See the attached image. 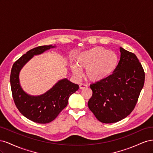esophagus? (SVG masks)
Returning a JSON list of instances; mask_svg holds the SVG:
<instances>
[{"label":"esophagus","mask_w":153,"mask_h":153,"mask_svg":"<svg viewBox=\"0 0 153 153\" xmlns=\"http://www.w3.org/2000/svg\"><path fill=\"white\" fill-rule=\"evenodd\" d=\"M79 87H80V89H85V88H87V85L85 84H84V83H82V84H80L79 85Z\"/></svg>","instance_id":"esophagus-1"}]
</instances>
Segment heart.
I'll list each match as a JSON object with an SVG mask.
<instances>
[{
    "label": "heart",
    "mask_w": 153,
    "mask_h": 153,
    "mask_svg": "<svg viewBox=\"0 0 153 153\" xmlns=\"http://www.w3.org/2000/svg\"><path fill=\"white\" fill-rule=\"evenodd\" d=\"M77 64L71 68L77 76L82 75V69H86V75L93 82L103 80L109 76L116 68L119 58L116 53L105 48L96 47L83 52L76 57Z\"/></svg>",
    "instance_id": "b5f03b06"
}]
</instances>
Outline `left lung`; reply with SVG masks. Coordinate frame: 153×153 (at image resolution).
<instances>
[{"label": "left lung", "instance_id": "obj_1", "mask_svg": "<svg viewBox=\"0 0 153 153\" xmlns=\"http://www.w3.org/2000/svg\"><path fill=\"white\" fill-rule=\"evenodd\" d=\"M120 52L112 74L90 85L92 96L88 106L103 123H116L130 114L144 84L145 73L136 55L121 47Z\"/></svg>", "mask_w": 153, "mask_h": 153}]
</instances>
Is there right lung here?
I'll use <instances>...</instances> for the list:
<instances>
[{"label":"right lung","instance_id":"obj_1","mask_svg":"<svg viewBox=\"0 0 153 153\" xmlns=\"http://www.w3.org/2000/svg\"><path fill=\"white\" fill-rule=\"evenodd\" d=\"M54 47L44 45L30 50L13 64L11 69V88L16 108L26 118L39 124L50 123L56 118L67 106L69 96L79 89L78 85L64 78L45 94L38 96L28 95L22 90L19 82V72L22 68L34 55L41 54Z\"/></svg>","mask_w":153,"mask_h":153}]
</instances>
